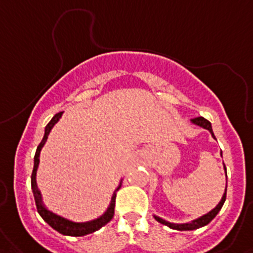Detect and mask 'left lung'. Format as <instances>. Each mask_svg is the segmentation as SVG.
<instances>
[{"label": "left lung", "mask_w": 253, "mask_h": 253, "mask_svg": "<svg viewBox=\"0 0 253 253\" xmlns=\"http://www.w3.org/2000/svg\"><path fill=\"white\" fill-rule=\"evenodd\" d=\"M191 121H192V124L197 125V126H200V127H203V128L209 129V131L211 132L212 137L215 139L214 132H212V128H211V124H210L208 120H205L204 117H196V118H192ZM225 174H227V170H225ZM225 197H227V188H225V192H224L223 197H221V201L218 204V206H216V208L212 209L211 211L208 212V214L204 215V216H201V218L191 221V223L173 224V223H169V221H166L164 219L159 218V216H155V220H158L159 223L164 224V225H168L169 228H173V229H177V230H195V229H199V228L204 227V225H206V224L210 223V221H211L212 219L216 216V214L220 211V209H221V206H223L224 201H225Z\"/></svg>", "instance_id": "8db88e82"}]
</instances>
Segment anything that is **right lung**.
Listing matches in <instances>:
<instances>
[{
  "instance_id": "1",
  "label": "right lung",
  "mask_w": 253,
  "mask_h": 253,
  "mask_svg": "<svg viewBox=\"0 0 253 253\" xmlns=\"http://www.w3.org/2000/svg\"><path fill=\"white\" fill-rule=\"evenodd\" d=\"M62 113L63 112L57 113L56 116L50 120L49 124L45 126L44 136H43L41 144L38 145L37 151H35L34 168H33V173H32V190H33V195H34L37 210H38L39 215L43 218V220L47 221L50 227L53 228V229H56L57 232H60L61 234L71 236V237H81V236H86V234H90V233H93L95 232V230L100 229L103 225H105V224L109 223V221L112 220V218H113V215H114V206H116V192H114L113 196H112L111 205H109V208L107 209V211H105L100 218L95 219V220L86 221V223H74V221H70L67 220V219L60 216V215L53 214V212L47 210V209L43 206V204H42L41 192H39L38 188H37V182H35V174H37V169H38V164H39V154H41L43 145H44L45 141H47V137L48 135H49L50 129H52V127L58 122V120L61 118Z\"/></svg>"
}]
</instances>
